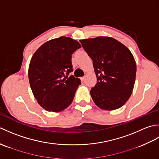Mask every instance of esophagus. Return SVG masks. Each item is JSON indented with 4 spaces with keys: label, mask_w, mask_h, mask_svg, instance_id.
I'll use <instances>...</instances> for the list:
<instances>
[{
    "label": "esophagus",
    "mask_w": 159,
    "mask_h": 159,
    "mask_svg": "<svg viewBox=\"0 0 159 159\" xmlns=\"http://www.w3.org/2000/svg\"><path fill=\"white\" fill-rule=\"evenodd\" d=\"M85 76H83V77H81V78H80V80H82V81H84V80H85Z\"/></svg>",
    "instance_id": "1"
}]
</instances>
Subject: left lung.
Masks as SVG:
<instances>
[{"label":"left lung","mask_w":159,"mask_h":159,"mask_svg":"<svg viewBox=\"0 0 159 159\" xmlns=\"http://www.w3.org/2000/svg\"><path fill=\"white\" fill-rule=\"evenodd\" d=\"M93 61L97 83L90 91L96 106L113 111L127 102L134 88L136 62L127 47L111 37L80 39Z\"/></svg>","instance_id":"left-lung-1"}]
</instances>
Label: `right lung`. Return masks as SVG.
<instances>
[{"mask_svg": "<svg viewBox=\"0 0 159 159\" xmlns=\"http://www.w3.org/2000/svg\"><path fill=\"white\" fill-rule=\"evenodd\" d=\"M81 45L68 37L50 39L33 54L28 76L33 96L45 110L60 112L68 107L80 80L68 76L72 71V55Z\"/></svg>", "mask_w": 159, "mask_h": 159, "instance_id": "add662e5", "label": "right lung"}]
</instances>
